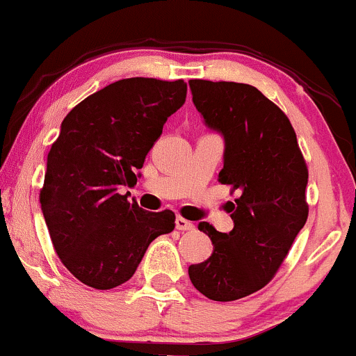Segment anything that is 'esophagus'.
Wrapping results in <instances>:
<instances>
[{"mask_svg": "<svg viewBox=\"0 0 356 356\" xmlns=\"http://www.w3.org/2000/svg\"><path fill=\"white\" fill-rule=\"evenodd\" d=\"M175 228H177V230H194V225L189 220L177 216V218H175Z\"/></svg>", "mask_w": 356, "mask_h": 356, "instance_id": "1", "label": "esophagus"}]
</instances>
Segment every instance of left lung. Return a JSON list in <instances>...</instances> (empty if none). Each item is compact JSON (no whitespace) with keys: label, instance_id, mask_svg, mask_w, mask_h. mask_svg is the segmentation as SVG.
<instances>
[{"label":"left lung","instance_id":"8db88e82","mask_svg":"<svg viewBox=\"0 0 356 356\" xmlns=\"http://www.w3.org/2000/svg\"><path fill=\"white\" fill-rule=\"evenodd\" d=\"M189 87L204 124L225 140L218 181L238 193L232 232L197 225L213 252L191 264L189 278L211 300H238L271 282L304 228L309 170L285 112L256 87L209 80H191Z\"/></svg>","mask_w":356,"mask_h":356}]
</instances>
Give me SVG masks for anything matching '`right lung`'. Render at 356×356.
Returning a JSON list of instances; mask_svg holds the SVG:
<instances>
[{
	"label": "right lung",
	"instance_id": "add662e5",
	"mask_svg": "<svg viewBox=\"0 0 356 356\" xmlns=\"http://www.w3.org/2000/svg\"><path fill=\"white\" fill-rule=\"evenodd\" d=\"M186 93L184 80L126 78L81 100L63 121L39 197L56 254L85 285L126 283L152 241L174 230V211H145L121 188L136 184Z\"/></svg>",
	"mask_w": 356,
	"mask_h": 356
}]
</instances>
